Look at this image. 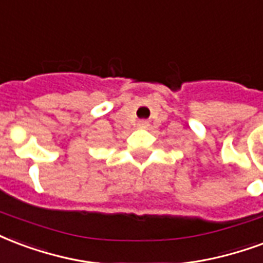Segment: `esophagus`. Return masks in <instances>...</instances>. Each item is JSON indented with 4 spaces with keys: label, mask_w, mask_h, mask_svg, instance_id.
<instances>
[{
    "label": "esophagus",
    "mask_w": 263,
    "mask_h": 263,
    "mask_svg": "<svg viewBox=\"0 0 263 263\" xmlns=\"http://www.w3.org/2000/svg\"><path fill=\"white\" fill-rule=\"evenodd\" d=\"M138 128H142V129H143V128H147V126H149V121H146V120H141V121H138Z\"/></svg>",
    "instance_id": "obj_1"
}]
</instances>
